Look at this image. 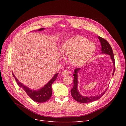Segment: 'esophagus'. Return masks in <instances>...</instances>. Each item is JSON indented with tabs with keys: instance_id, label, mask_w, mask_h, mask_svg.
I'll return each instance as SVG.
<instances>
[{
	"instance_id": "obj_1",
	"label": "esophagus",
	"mask_w": 126,
	"mask_h": 126,
	"mask_svg": "<svg viewBox=\"0 0 126 126\" xmlns=\"http://www.w3.org/2000/svg\"><path fill=\"white\" fill-rule=\"evenodd\" d=\"M70 74V72L68 70H64L62 71V75L63 76H67V75H68L69 74Z\"/></svg>"
}]
</instances>
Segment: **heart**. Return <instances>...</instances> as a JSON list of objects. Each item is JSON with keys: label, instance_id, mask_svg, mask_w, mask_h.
Instances as JSON below:
<instances>
[{"label": "heart", "instance_id": "1", "mask_svg": "<svg viewBox=\"0 0 126 126\" xmlns=\"http://www.w3.org/2000/svg\"><path fill=\"white\" fill-rule=\"evenodd\" d=\"M95 50V44L81 36L72 37L61 45V50L64 56L69 57L71 63L79 65L86 61Z\"/></svg>", "mask_w": 126, "mask_h": 126}]
</instances>
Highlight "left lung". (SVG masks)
Segmentation results:
<instances>
[{
  "label": "left lung",
  "mask_w": 126,
  "mask_h": 126,
  "mask_svg": "<svg viewBox=\"0 0 126 126\" xmlns=\"http://www.w3.org/2000/svg\"><path fill=\"white\" fill-rule=\"evenodd\" d=\"M98 38L100 40V42H101V46H102V54H106L110 55L111 59L112 60V62L113 63L114 66V69L112 75L113 76L114 73V70H115V60H114V57L113 55V51H112V48L111 47L110 45L108 42L107 40H106L105 39L102 38L101 37H98ZM80 68H76L74 71V74L73 76H74V86L73 88H72L71 90V94L75 100L80 103H90L95 101L96 100L100 99L106 92L107 89H106L105 91H104L103 92L100 94L97 95L96 96H82L81 94H80L78 90V71L80 70Z\"/></svg>",
  "instance_id": "left-lung-1"
}]
</instances>
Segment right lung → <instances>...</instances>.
<instances>
[{
  "instance_id": "right-lung-1",
  "label": "right lung",
  "mask_w": 126,
  "mask_h": 126,
  "mask_svg": "<svg viewBox=\"0 0 126 126\" xmlns=\"http://www.w3.org/2000/svg\"><path fill=\"white\" fill-rule=\"evenodd\" d=\"M44 28H41L40 29H39L38 31H40L44 30ZM13 74V76L14 77L15 80L17 82V83L18 84V86L22 88L26 93L29 97L32 99L33 101H34L38 103H44L46 101L48 100L51 97L52 95V88L51 85L52 83L54 82V81L56 80L57 78L58 73L55 75L53 78L51 79V80L46 84L41 89L38 90H31L28 87H26V86L22 84L17 80V78L15 77L14 75Z\"/></svg>"
}]
</instances>
